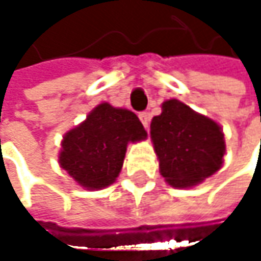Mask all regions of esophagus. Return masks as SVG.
Instances as JSON below:
<instances>
[{
  "mask_svg": "<svg viewBox=\"0 0 261 261\" xmlns=\"http://www.w3.org/2000/svg\"><path fill=\"white\" fill-rule=\"evenodd\" d=\"M139 118H140V121H142L143 127L148 130V125H149V113H146V112H142V113L139 115Z\"/></svg>",
  "mask_w": 261,
  "mask_h": 261,
  "instance_id": "obj_1",
  "label": "esophagus"
}]
</instances>
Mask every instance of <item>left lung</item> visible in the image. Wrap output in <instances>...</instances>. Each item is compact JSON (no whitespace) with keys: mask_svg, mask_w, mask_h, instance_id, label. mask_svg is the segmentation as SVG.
<instances>
[{"mask_svg":"<svg viewBox=\"0 0 261 261\" xmlns=\"http://www.w3.org/2000/svg\"><path fill=\"white\" fill-rule=\"evenodd\" d=\"M151 140L160 174L172 187L196 186L224 163L221 125L178 99L162 104V113L151 121Z\"/></svg>","mask_w":261,"mask_h":261,"instance_id":"obj_1","label":"left lung"}]
</instances>
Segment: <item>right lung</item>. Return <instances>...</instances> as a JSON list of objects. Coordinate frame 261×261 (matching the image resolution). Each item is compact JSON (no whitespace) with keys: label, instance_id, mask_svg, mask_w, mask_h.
Wrapping results in <instances>:
<instances>
[{"label":"right lung","instance_id":"add662e5","mask_svg":"<svg viewBox=\"0 0 261 261\" xmlns=\"http://www.w3.org/2000/svg\"><path fill=\"white\" fill-rule=\"evenodd\" d=\"M143 139L146 131L133 112L102 102L63 136L59 163L80 186L104 189L118 178L127 145Z\"/></svg>","mask_w":261,"mask_h":261}]
</instances>
